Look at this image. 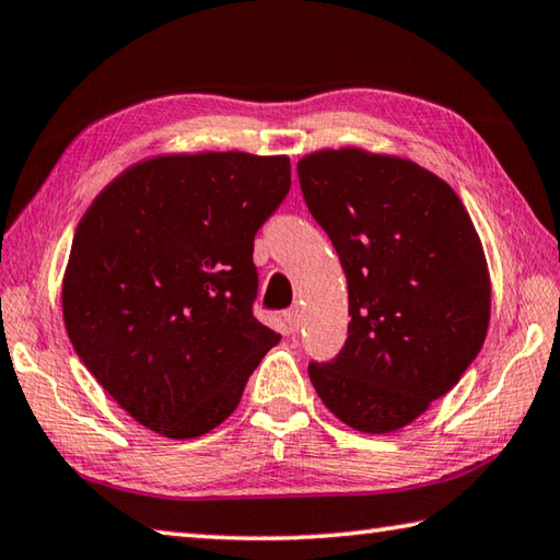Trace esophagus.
<instances>
[{
	"label": "esophagus",
	"instance_id": "1",
	"mask_svg": "<svg viewBox=\"0 0 560 560\" xmlns=\"http://www.w3.org/2000/svg\"><path fill=\"white\" fill-rule=\"evenodd\" d=\"M282 317H285V325H288L290 331L300 329V325H302V310L300 307H290Z\"/></svg>",
	"mask_w": 560,
	"mask_h": 560
}]
</instances>
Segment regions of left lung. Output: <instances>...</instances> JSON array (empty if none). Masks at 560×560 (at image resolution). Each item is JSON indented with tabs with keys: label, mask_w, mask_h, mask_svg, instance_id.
Returning <instances> with one entry per match:
<instances>
[{
	"label": "left lung",
	"mask_w": 560,
	"mask_h": 560,
	"mask_svg": "<svg viewBox=\"0 0 560 560\" xmlns=\"http://www.w3.org/2000/svg\"><path fill=\"white\" fill-rule=\"evenodd\" d=\"M302 196L339 255L349 337L310 361L331 413L390 433L453 388L485 345L492 285L482 243L453 186L423 166L357 147L298 162Z\"/></svg>",
	"instance_id": "8db88e82"
}]
</instances>
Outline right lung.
<instances>
[{"label":"right lung","mask_w":560,"mask_h":560,"mask_svg":"<svg viewBox=\"0 0 560 560\" xmlns=\"http://www.w3.org/2000/svg\"><path fill=\"white\" fill-rule=\"evenodd\" d=\"M288 191V156L164 154L125 170L78 223L68 339L140 425L209 433L280 341L253 317V238Z\"/></svg>","instance_id":"add662e5"}]
</instances>
